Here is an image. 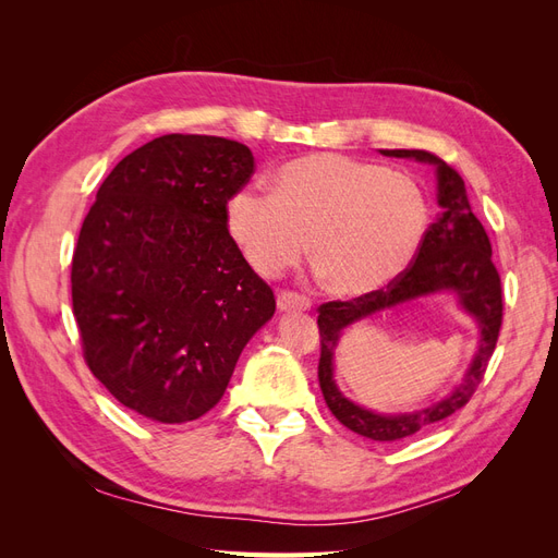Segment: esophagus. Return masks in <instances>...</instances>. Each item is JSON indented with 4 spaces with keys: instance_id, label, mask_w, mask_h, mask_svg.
Returning a JSON list of instances; mask_svg holds the SVG:
<instances>
[{
    "instance_id": "1",
    "label": "esophagus",
    "mask_w": 558,
    "mask_h": 558,
    "mask_svg": "<svg viewBox=\"0 0 558 558\" xmlns=\"http://www.w3.org/2000/svg\"><path fill=\"white\" fill-rule=\"evenodd\" d=\"M277 307H279V312H307L312 307V300L305 295L283 291L277 298Z\"/></svg>"
}]
</instances>
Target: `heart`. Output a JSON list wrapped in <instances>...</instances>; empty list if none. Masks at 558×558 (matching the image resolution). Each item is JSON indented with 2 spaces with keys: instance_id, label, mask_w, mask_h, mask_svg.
<instances>
[{
  "instance_id": "heart-1",
  "label": "heart",
  "mask_w": 558,
  "mask_h": 558,
  "mask_svg": "<svg viewBox=\"0 0 558 558\" xmlns=\"http://www.w3.org/2000/svg\"><path fill=\"white\" fill-rule=\"evenodd\" d=\"M430 209L408 174L342 154L283 162L269 193L238 191L226 226L246 263L277 277L307 251L337 298H365L391 286L424 242Z\"/></svg>"
}]
</instances>
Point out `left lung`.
<instances>
[{"mask_svg":"<svg viewBox=\"0 0 558 558\" xmlns=\"http://www.w3.org/2000/svg\"><path fill=\"white\" fill-rule=\"evenodd\" d=\"M381 156L412 158L416 162L433 165L437 174V205L442 207V211L437 214V221L430 223L410 267L391 286H386L375 295L353 298L347 302H326L318 307V384L328 410L340 424L369 437V440L396 442L459 412L477 391L498 342L502 324V289L498 269L492 260V242H488L480 218L470 209L461 174L428 150L386 148ZM435 292H453L481 326V347L464 379L445 399L404 415H377L344 399L331 379V359L341 332L363 317Z\"/></svg>","mask_w":558,"mask_h":558,"instance_id":"1","label":"left lung"}]
</instances>
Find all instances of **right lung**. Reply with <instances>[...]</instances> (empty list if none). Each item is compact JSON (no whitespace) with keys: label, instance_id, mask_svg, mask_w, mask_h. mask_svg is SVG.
Masks as SVG:
<instances>
[{"label":"right lung","instance_id":"obj_1","mask_svg":"<svg viewBox=\"0 0 558 558\" xmlns=\"http://www.w3.org/2000/svg\"><path fill=\"white\" fill-rule=\"evenodd\" d=\"M253 174L248 146L165 134L99 185L72 260V305L90 373L125 408L199 418L223 398L246 342L275 314L226 226Z\"/></svg>","mask_w":558,"mask_h":558}]
</instances>
